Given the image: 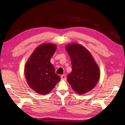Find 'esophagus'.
<instances>
[{"label":"esophagus","mask_w":125,"mask_h":125,"mask_svg":"<svg viewBox=\"0 0 125 125\" xmlns=\"http://www.w3.org/2000/svg\"><path fill=\"white\" fill-rule=\"evenodd\" d=\"M61 78L62 80H66V77L65 75H62L61 76Z\"/></svg>","instance_id":"1"}]
</instances>
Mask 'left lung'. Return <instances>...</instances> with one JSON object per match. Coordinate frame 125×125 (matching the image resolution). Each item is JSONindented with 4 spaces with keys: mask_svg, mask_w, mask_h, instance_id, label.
Segmentation results:
<instances>
[{
    "mask_svg": "<svg viewBox=\"0 0 125 125\" xmlns=\"http://www.w3.org/2000/svg\"><path fill=\"white\" fill-rule=\"evenodd\" d=\"M65 49L72 62V71L67 81L72 89L82 94L93 89L100 78V68L90 52L80 44H68Z\"/></svg>",
    "mask_w": 125,
    "mask_h": 125,
    "instance_id": "8db88e82",
    "label": "left lung"
}]
</instances>
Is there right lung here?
<instances>
[{
  "instance_id": "1",
  "label": "right lung",
  "mask_w": 125,
  "mask_h": 125,
  "mask_svg": "<svg viewBox=\"0 0 125 125\" xmlns=\"http://www.w3.org/2000/svg\"><path fill=\"white\" fill-rule=\"evenodd\" d=\"M56 49L53 43H43L36 48L25 64L27 84L36 93L42 95L49 93L61 79L50 62Z\"/></svg>"
}]
</instances>
